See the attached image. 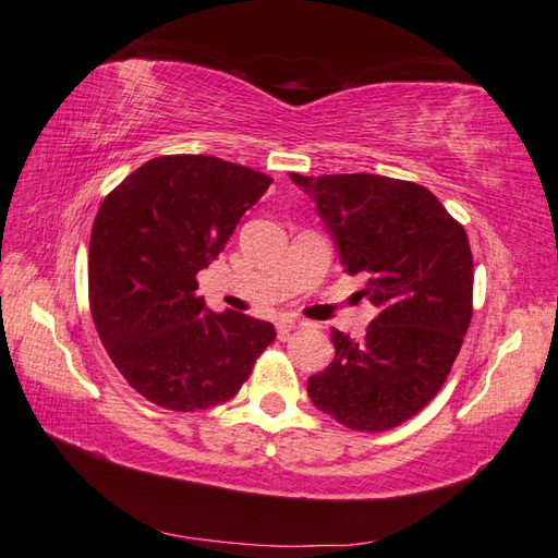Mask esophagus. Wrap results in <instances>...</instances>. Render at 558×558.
<instances>
[{"label": "esophagus", "mask_w": 558, "mask_h": 558, "mask_svg": "<svg viewBox=\"0 0 558 558\" xmlns=\"http://www.w3.org/2000/svg\"><path fill=\"white\" fill-rule=\"evenodd\" d=\"M278 336H280V340H286L294 328H298V322H294V318H290V316H282V318H278Z\"/></svg>", "instance_id": "1"}]
</instances>
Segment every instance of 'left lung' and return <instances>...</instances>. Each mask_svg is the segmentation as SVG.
<instances>
[{
	"instance_id": "left-lung-1",
	"label": "left lung",
	"mask_w": 558,
	"mask_h": 558,
	"mask_svg": "<svg viewBox=\"0 0 558 558\" xmlns=\"http://www.w3.org/2000/svg\"><path fill=\"white\" fill-rule=\"evenodd\" d=\"M290 180L316 201L348 276L378 314L362 342L333 330L336 357L310 376L314 405L354 432L414 417L453 366L472 318L468 232L429 189L381 174Z\"/></svg>"
}]
</instances>
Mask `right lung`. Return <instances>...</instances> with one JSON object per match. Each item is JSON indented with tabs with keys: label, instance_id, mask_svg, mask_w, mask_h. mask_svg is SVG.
I'll return each instance as SVG.
<instances>
[{
	"label": "right lung",
	"instance_id": "add662e5",
	"mask_svg": "<svg viewBox=\"0 0 558 558\" xmlns=\"http://www.w3.org/2000/svg\"><path fill=\"white\" fill-rule=\"evenodd\" d=\"M270 177L213 156H160L105 196L88 248L93 324L136 393L174 412L228 402L276 328L213 314L196 272L228 244Z\"/></svg>",
	"mask_w": 558,
	"mask_h": 558
}]
</instances>
